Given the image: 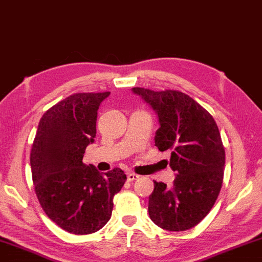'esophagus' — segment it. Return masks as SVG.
Returning <instances> with one entry per match:
<instances>
[{"label": "esophagus", "instance_id": "34e87169", "mask_svg": "<svg viewBox=\"0 0 262 262\" xmlns=\"http://www.w3.org/2000/svg\"><path fill=\"white\" fill-rule=\"evenodd\" d=\"M139 178H140V176L133 173V172H129V173H127V180L128 181H134V180L139 179Z\"/></svg>", "mask_w": 262, "mask_h": 262}]
</instances>
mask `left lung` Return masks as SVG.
<instances>
[{"label": "left lung", "instance_id": "left-lung-1", "mask_svg": "<svg viewBox=\"0 0 262 262\" xmlns=\"http://www.w3.org/2000/svg\"><path fill=\"white\" fill-rule=\"evenodd\" d=\"M132 91L158 117L155 145L170 150L173 186L154 183L149 216L168 231H185L200 223L215 205L223 183L225 151L214 118L189 96L176 90Z\"/></svg>", "mask_w": 262, "mask_h": 262}]
</instances>
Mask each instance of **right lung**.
Returning a JSON list of instances; mask_svg holds the SVG:
<instances>
[{
    "mask_svg": "<svg viewBox=\"0 0 262 262\" xmlns=\"http://www.w3.org/2000/svg\"><path fill=\"white\" fill-rule=\"evenodd\" d=\"M111 92L75 94L43 113L31 150L34 190L43 211L64 231L88 234L111 219L127 179L121 168L100 173L83 163L96 137L97 112Z\"/></svg>",
    "mask_w": 262,
    "mask_h": 262,
    "instance_id": "obj_1",
    "label": "right lung"
}]
</instances>
